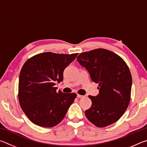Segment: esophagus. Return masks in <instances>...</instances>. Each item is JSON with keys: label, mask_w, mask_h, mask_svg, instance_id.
Instances as JSON below:
<instances>
[{"label": "esophagus", "mask_w": 147, "mask_h": 147, "mask_svg": "<svg viewBox=\"0 0 147 147\" xmlns=\"http://www.w3.org/2000/svg\"><path fill=\"white\" fill-rule=\"evenodd\" d=\"M77 97H78V98H83V97H84V96H81V95L78 94L77 95Z\"/></svg>", "instance_id": "34e87169"}]
</instances>
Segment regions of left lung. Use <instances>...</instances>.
Here are the masks:
<instances>
[{"label":"left lung","mask_w":147,"mask_h":147,"mask_svg":"<svg viewBox=\"0 0 147 147\" xmlns=\"http://www.w3.org/2000/svg\"><path fill=\"white\" fill-rule=\"evenodd\" d=\"M77 58L92 81L99 84V94L88 96L92 106L85 111L87 119L98 127L113 124L130 101L132 79L127 64L117 54L102 48L82 53Z\"/></svg>","instance_id":"left-lung-1"}]
</instances>
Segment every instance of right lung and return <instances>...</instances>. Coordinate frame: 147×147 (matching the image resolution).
Wrapping results in <instances>:
<instances>
[{"label": "right lung", "mask_w": 147, "mask_h": 147, "mask_svg": "<svg viewBox=\"0 0 147 147\" xmlns=\"http://www.w3.org/2000/svg\"><path fill=\"white\" fill-rule=\"evenodd\" d=\"M78 53L45 52L28 59L20 71L19 100L20 107L33 123L53 127L64 119L77 96L56 92L55 83L63 80V71Z\"/></svg>", "instance_id": "1"}]
</instances>
